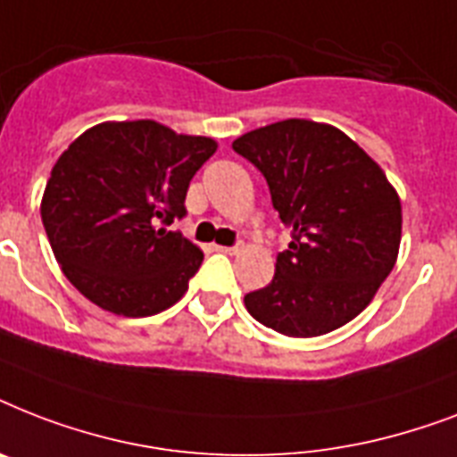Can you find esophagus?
<instances>
[{"label":"esophagus","mask_w":457,"mask_h":457,"mask_svg":"<svg viewBox=\"0 0 457 457\" xmlns=\"http://www.w3.org/2000/svg\"><path fill=\"white\" fill-rule=\"evenodd\" d=\"M218 251H222V253H229V256H235L237 251H239V246H215Z\"/></svg>","instance_id":"obj_1"}]
</instances>
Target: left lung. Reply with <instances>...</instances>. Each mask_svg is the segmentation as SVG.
Masks as SVG:
<instances>
[{"label":"left lung","mask_w":457,"mask_h":457,"mask_svg":"<svg viewBox=\"0 0 457 457\" xmlns=\"http://www.w3.org/2000/svg\"><path fill=\"white\" fill-rule=\"evenodd\" d=\"M270 187L289 249L268 287L244 296L261 325L320 337L368 308L401 246V199L379 165L339 128L289 118L232 142Z\"/></svg>","instance_id":"1"}]
</instances>
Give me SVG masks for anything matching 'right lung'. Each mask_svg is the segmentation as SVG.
Masks as SVG:
<instances>
[{
	"label": "right lung",
	"mask_w": 457,
	"mask_h": 457,
	"mask_svg": "<svg viewBox=\"0 0 457 457\" xmlns=\"http://www.w3.org/2000/svg\"><path fill=\"white\" fill-rule=\"evenodd\" d=\"M218 142L156 120H109L61 154L42 225L71 285L104 311L146 318L185 296L204 251L179 232L189 182Z\"/></svg>",
	"instance_id": "1"
}]
</instances>
